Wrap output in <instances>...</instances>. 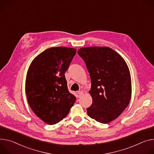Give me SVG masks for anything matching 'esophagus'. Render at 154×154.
<instances>
[{
  "instance_id": "obj_1",
  "label": "esophagus",
  "mask_w": 154,
  "mask_h": 154,
  "mask_svg": "<svg viewBox=\"0 0 154 154\" xmlns=\"http://www.w3.org/2000/svg\"><path fill=\"white\" fill-rule=\"evenodd\" d=\"M78 94H79V96L80 97H81V96L83 94V91H82V90L79 91H78Z\"/></svg>"
}]
</instances>
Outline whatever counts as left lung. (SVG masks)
Masks as SVG:
<instances>
[{"instance_id":"8db88e82","label":"left lung","mask_w":154,"mask_h":154,"mask_svg":"<svg viewBox=\"0 0 154 154\" xmlns=\"http://www.w3.org/2000/svg\"><path fill=\"white\" fill-rule=\"evenodd\" d=\"M77 53L85 61L91 81L89 93L93 103L87 109L88 116L108 123L116 119L130 101L129 68L118 53L107 47H83Z\"/></svg>"}]
</instances>
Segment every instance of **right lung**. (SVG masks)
I'll return each instance as SVG.
<instances>
[{
  "instance_id": "1",
  "label": "right lung",
  "mask_w": 154,
  "mask_h": 154,
  "mask_svg": "<svg viewBox=\"0 0 154 154\" xmlns=\"http://www.w3.org/2000/svg\"><path fill=\"white\" fill-rule=\"evenodd\" d=\"M76 51L64 47L48 48L33 60L27 71V101L35 114L47 124L62 120L75 102V96L68 90L64 74Z\"/></svg>"
}]
</instances>
